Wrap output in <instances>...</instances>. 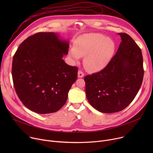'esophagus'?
I'll return each instance as SVG.
<instances>
[{"mask_svg":"<svg viewBox=\"0 0 153 153\" xmlns=\"http://www.w3.org/2000/svg\"><path fill=\"white\" fill-rule=\"evenodd\" d=\"M84 72L82 71H78V72H77V76H78V77L82 78V77H84Z\"/></svg>","mask_w":153,"mask_h":153,"instance_id":"1","label":"esophagus"}]
</instances>
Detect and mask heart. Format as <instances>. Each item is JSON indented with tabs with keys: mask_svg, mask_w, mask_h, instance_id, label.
Listing matches in <instances>:
<instances>
[{
	"mask_svg": "<svg viewBox=\"0 0 153 153\" xmlns=\"http://www.w3.org/2000/svg\"><path fill=\"white\" fill-rule=\"evenodd\" d=\"M115 50V43L111 38L100 33H87L76 39L69 55L76 62L85 57L84 65L86 69L99 72L108 65Z\"/></svg>",
	"mask_w": 153,
	"mask_h": 153,
	"instance_id": "b5f03b06",
	"label": "heart"
}]
</instances>
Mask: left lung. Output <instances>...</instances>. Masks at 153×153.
Wrapping results in <instances>:
<instances>
[{
  "instance_id": "1",
  "label": "left lung",
  "mask_w": 153,
  "mask_h": 153,
  "mask_svg": "<svg viewBox=\"0 0 153 153\" xmlns=\"http://www.w3.org/2000/svg\"><path fill=\"white\" fill-rule=\"evenodd\" d=\"M121 37L118 49L101 71L84 77L87 99L97 110L111 114L123 110L133 100L143 82L141 50L126 33Z\"/></svg>"
}]
</instances>
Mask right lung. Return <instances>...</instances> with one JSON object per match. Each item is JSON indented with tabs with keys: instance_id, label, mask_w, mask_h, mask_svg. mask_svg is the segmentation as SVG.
<instances>
[{
	"instance_id": "add662e5",
	"label": "right lung",
	"mask_w": 153,
	"mask_h": 153,
	"mask_svg": "<svg viewBox=\"0 0 153 153\" xmlns=\"http://www.w3.org/2000/svg\"><path fill=\"white\" fill-rule=\"evenodd\" d=\"M68 40L54 32L30 36L20 45L12 61L15 89L23 104L39 114L58 111L67 101L76 81L77 68L62 59Z\"/></svg>"
}]
</instances>
